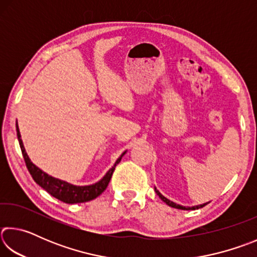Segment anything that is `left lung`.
<instances>
[{
    "mask_svg": "<svg viewBox=\"0 0 257 257\" xmlns=\"http://www.w3.org/2000/svg\"><path fill=\"white\" fill-rule=\"evenodd\" d=\"M154 189H155V193H156V195H158V196L162 199V201L167 204V205H169V206H171V207H175V208H179V210H197V208H201V207H203V206H205L206 204H208V203H204V204H199V205H195V206H182V205H179V204H176L175 202H172V201H170V199H168L167 197H164L162 194L160 193V191L155 188L154 187Z\"/></svg>",
    "mask_w": 257,
    "mask_h": 257,
    "instance_id": "1",
    "label": "left lung"
}]
</instances>
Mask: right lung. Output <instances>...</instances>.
Listing matches in <instances>:
<instances>
[{"label":"right lung","mask_w":257,"mask_h":257,"mask_svg":"<svg viewBox=\"0 0 257 257\" xmlns=\"http://www.w3.org/2000/svg\"><path fill=\"white\" fill-rule=\"evenodd\" d=\"M16 128H17V136H18L19 145H20L21 152H23V156L25 159L26 165H27L28 171L30 175H32L35 182H36L37 185H40L43 189L46 190L47 193L52 195V196L67 204L85 203V202L92 201V199L99 196V195L106 189L116 164L120 162L121 159H122V156L127 153V151H124L123 153L119 156L118 160L115 161V163L113 164V167L105 173V175H104V177L101 180H98L93 185L76 186V185L70 184V182L68 181L61 180V179H58V178H54L50 175H47L46 172H44L43 170H41L40 168L36 167V165L30 161L27 152L25 150L23 139H21V135L19 132L18 122L16 124Z\"/></svg>","instance_id":"1"}]
</instances>
